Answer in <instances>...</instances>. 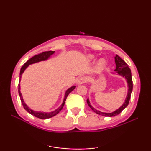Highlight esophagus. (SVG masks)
I'll return each mask as SVG.
<instances>
[{
	"label": "esophagus",
	"mask_w": 151,
	"mask_h": 151,
	"mask_svg": "<svg viewBox=\"0 0 151 151\" xmlns=\"http://www.w3.org/2000/svg\"><path fill=\"white\" fill-rule=\"evenodd\" d=\"M86 82V79L84 77H81L77 80V84H82L83 83H85Z\"/></svg>",
	"instance_id": "34e87169"
}]
</instances>
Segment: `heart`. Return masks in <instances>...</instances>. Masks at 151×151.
Masks as SVG:
<instances>
[{"instance_id":"obj_1","label":"heart","mask_w":151,"mask_h":151,"mask_svg":"<svg viewBox=\"0 0 151 151\" xmlns=\"http://www.w3.org/2000/svg\"><path fill=\"white\" fill-rule=\"evenodd\" d=\"M88 60L89 62H93L95 60V57L93 55H89L88 56ZM106 60L104 58H101L100 60H99L97 62V64H96V67H97V69H102L104 68L106 65Z\"/></svg>"}]
</instances>
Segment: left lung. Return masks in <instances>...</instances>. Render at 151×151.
Segmentation results:
<instances>
[{"label":"left lung","mask_w":151,"mask_h":151,"mask_svg":"<svg viewBox=\"0 0 151 151\" xmlns=\"http://www.w3.org/2000/svg\"><path fill=\"white\" fill-rule=\"evenodd\" d=\"M115 64H116V68H115L114 70L116 71L118 75H119L123 76V77L125 78V79L127 80L128 84V93L126 99H125V101L124 102L123 105H122L119 108H118L117 110L111 112V113H105V112H102L101 111L97 110L93 107H92V106L90 104V102L89 101V99H87V102L89 106L91 108V110L95 112L96 114L105 117L116 116V115L119 114L127 106L128 104L129 103L131 93H132L133 88V82L132 78V74H131V70L129 67V66H128L127 63L125 62L123 59H121L118 55H117V54L115 56Z\"/></svg>","instance_id":"8db88e82"}]
</instances>
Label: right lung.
Listing matches in <instances>:
<instances>
[{
    "label": "right lung",
    "mask_w": 151,
    "mask_h": 151,
    "mask_svg": "<svg viewBox=\"0 0 151 151\" xmlns=\"http://www.w3.org/2000/svg\"><path fill=\"white\" fill-rule=\"evenodd\" d=\"M54 53V51H51V50L46 51V52H43L42 53L37 54V55L33 56L32 58H31L30 59L28 60L27 62L25 63L23 65H22V67L21 69V70H20V80H19V86H19L18 90H19V97H20L22 104V106H23V107L25 109V110H27L28 113L30 114L31 115H34V116H35V117H37V118L41 119H45L50 118L52 117H54V115H56L58 114L59 112L62 110V109L63 108L64 104H65V101H66L67 96H68V95L71 92L73 89H75V88H76V86H72V87H70V88L67 89V90L65 93V97H64L63 101V103L62 104V105H61L58 108H57L56 110L51 111V112H43V111H34L32 110V109H30L29 107H28V106L26 104V103L24 102L23 99H22V97L21 95V93L20 91V89H21L20 81H21V76L22 75V73H23L24 70L27 68V67L29 65H31V64H33V63H37V62H41V61L47 60L49 59L50 56L51 55H52Z\"/></svg>",
    "instance_id": "add662e5"
}]
</instances>
